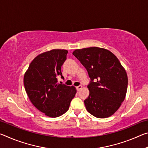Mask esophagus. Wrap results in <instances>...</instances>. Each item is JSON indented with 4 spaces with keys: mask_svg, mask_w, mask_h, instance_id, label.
<instances>
[{
    "mask_svg": "<svg viewBox=\"0 0 148 148\" xmlns=\"http://www.w3.org/2000/svg\"><path fill=\"white\" fill-rule=\"evenodd\" d=\"M82 89V86H79L76 87V89H77V91H79V90Z\"/></svg>",
    "mask_w": 148,
    "mask_h": 148,
    "instance_id": "obj_1",
    "label": "esophagus"
}]
</instances>
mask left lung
I'll list each match as a JSON object with an SVG mask.
<instances>
[{
    "label": "left lung",
    "instance_id": "obj_1",
    "mask_svg": "<svg viewBox=\"0 0 148 148\" xmlns=\"http://www.w3.org/2000/svg\"><path fill=\"white\" fill-rule=\"evenodd\" d=\"M91 79L89 95L84 101L89 113L98 118L113 115L126 96L128 77L119 59L109 50L98 47L74 50Z\"/></svg>",
    "mask_w": 148,
    "mask_h": 148
}]
</instances>
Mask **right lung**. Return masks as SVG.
<instances>
[{
	"label": "right lung",
	"instance_id": "obj_1",
	"mask_svg": "<svg viewBox=\"0 0 148 148\" xmlns=\"http://www.w3.org/2000/svg\"><path fill=\"white\" fill-rule=\"evenodd\" d=\"M66 49H52L32 60L24 75L25 89L32 104L46 116H61L68 111L76 93L74 86L57 83L61 66L66 59Z\"/></svg>",
	"mask_w": 148,
	"mask_h": 148
}]
</instances>
